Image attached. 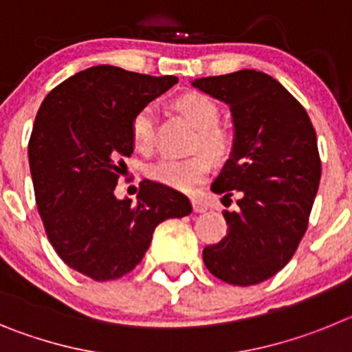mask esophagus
Masks as SVG:
<instances>
[{
    "mask_svg": "<svg viewBox=\"0 0 352 352\" xmlns=\"http://www.w3.org/2000/svg\"><path fill=\"white\" fill-rule=\"evenodd\" d=\"M192 208H194L195 213H206L208 206L203 203V201H199V199H192Z\"/></svg>",
    "mask_w": 352,
    "mask_h": 352,
    "instance_id": "1",
    "label": "esophagus"
}]
</instances>
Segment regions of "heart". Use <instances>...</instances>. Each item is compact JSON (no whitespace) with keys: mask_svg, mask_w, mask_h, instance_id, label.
Here are the masks:
<instances>
[{"mask_svg":"<svg viewBox=\"0 0 352 352\" xmlns=\"http://www.w3.org/2000/svg\"><path fill=\"white\" fill-rule=\"evenodd\" d=\"M179 113L197 129L194 148L203 149L213 158L229 153L232 135L219 125L220 109L203 93H188L176 102ZM132 139L139 149L148 151L155 142V107L144 105L132 120ZM204 153L188 158H158L146 167L149 179L176 190H190L192 186L206 182L211 170L210 158Z\"/></svg>","mask_w":352,"mask_h":352,"instance_id":"obj_1","label":"heart"}]
</instances>
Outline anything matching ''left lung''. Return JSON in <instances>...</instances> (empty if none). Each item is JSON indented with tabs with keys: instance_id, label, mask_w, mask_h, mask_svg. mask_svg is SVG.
<instances>
[{
	"instance_id": "1",
	"label": "left lung",
	"mask_w": 352,
	"mask_h": 352,
	"mask_svg": "<svg viewBox=\"0 0 352 352\" xmlns=\"http://www.w3.org/2000/svg\"><path fill=\"white\" fill-rule=\"evenodd\" d=\"M192 86L229 105L231 155L211 185L229 232L203 250L206 268L232 285H254L280 272L303 238L321 179L316 130L303 105L276 79L239 70ZM235 192H232V190Z\"/></svg>"
}]
</instances>
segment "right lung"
Masks as SVG:
<instances>
[{
	"instance_id": "obj_1",
	"label": "right lung",
	"mask_w": 352,
	"mask_h": 352,
	"mask_svg": "<svg viewBox=\"0 0 352 352\" xmlns=\"http://www.w3.org/2000/svg\"><path fill=\"white\" fill-rule=\"evenodd\" d=\"M176 82L98 65L58 84L36 113L28 157L38 213L56 254L93 280L132 272L158 223L192 213L182 192L149 179L138 203L114 195L133 116Z\"/></svg>"
}]
</instances>
